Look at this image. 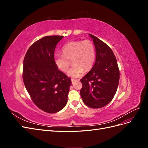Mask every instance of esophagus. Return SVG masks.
Wrapping results in <instances>:
<instances>
[{"instance_id": "1", "label": "esophagus", "mask_w": 148, "mask_h": 148, "mask_svg": "<svg viewBox=\"0 0 148 148\" xmlns=\"http://www.w3.org/2000/svg\"><path fill=\"white\" fill-rule=\"evenodd\" d=\"M78 80L79 81V79H78ZM76 81H77V79H71V83H74Z\"/></svg>"}]
</instances>
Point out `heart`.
I'll return each mask as SVG.
<instances>
[{
	"label": "heart",
	"mask_w": 148,
	"mask_h": 148,
	"mask_svg": "<svg viewBox=\"0 0 148 148\" xmlns=\"http://www.w3.org/2000/svg\"><path fill=\"white\" fill-rule=\"evenodd\" d=\"M62 53H56L54 62L61 71L68 70L71 60L73 66L69 71L70 77L77 78L84 71L90 70L96 60V51L94 44L89 40L71 41L62 48Z\"/></svg>",
	"instance_id": "heart-1"
}]
</instances>
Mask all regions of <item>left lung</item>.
<instances>
[{
	"instance_id": "8db88e82",
	"label": "left lung",
	"mask_w": 148,
	"mask_h": 148,
	"mask_svg": "<svg viewBox=\"0 0 148 148\" xmlns=\"http://www.w3.org/2000/svg\"><path fill=\"white\" fill-rule=\"evenodd\" d=\"M96 49V62L91 70L80 79V95L84 103L93 109L101 108L112 100L119 83L117 59L109 46L89 34Z\"/></svg>"
}]
</instances>
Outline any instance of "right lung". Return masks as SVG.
<instances>
[{
  "label": "right lung",
  "mask_w": 148,
  "mask_h": 148,
  "mask_svg": "<svg viewBox=\"0 0 148 148\" xmlns=\"http://www.w3.org/2000/svg\"><path fill=\"white\" fill-rule=\"evenodd\" d=\"M62 36H49L31 45L23 60V79L26 90L38 108L56 113L65 106L71 79L58 70L54 51Z\"/></svg>",
  "instance_id": "right-lung-1"
}]
</instances>
